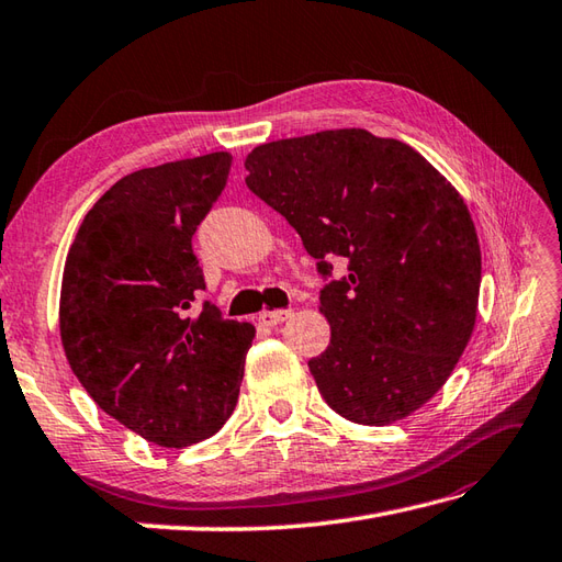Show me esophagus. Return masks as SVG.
<instances>
[{
	"label": "esophagus",
	"instance_id": "1",
	"mask_svg": "<svg viewBox=\"0 0 562 562\" xmlns=\"http://www.w3.org/2000/svg\"><path fill=\"white\" fill-rule=\"evenodd\" d=\"M291 315H293L291 311H265V313H259V323L267 327H277V325L285 323Z\"/></svg>",
	"mask_w": 562,
	"mask_h": 562
}]
</instances>
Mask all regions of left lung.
I'll return each instance as SVG.
<instances>
[{"label":"left lung","mask_w":562,"mask_h":562,"mask_svg":"<svg viewBox=\"0 0 562 562\" xmlns=\"http://www.w3.org/2000/svg\"><path fill=\"white\" fill-rule=\"evenodd\" d=\"M251 193L301 235L323 277L329 347L307 361L325 403L369 427L439 393L473 335L480 245L451 181L393 137L363 128L265 143L245 159Z\"/></svg>","instance_id":"8db88e82"}]
</instances>
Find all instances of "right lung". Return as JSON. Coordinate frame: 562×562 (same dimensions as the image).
Listing matches in <instances>:
<instances>
[{"label": "right lung", "mask_w": 562, "mask_h": 562, "mask_svg": "<svg viewBox=\"0 0 562 562\" xmlns=\"http://www.w3.org/2000/svg\"><path fill=\"white\" fill-rule=\"evenodd\" d=\"M233 155L211 153L119 179L67 251L60 339L91 400L165 449L213 437L233 415L255 327L193 311L205 289L191 237Z\"/></svg>", "instance_id": "obj_1"}]
</instances>
